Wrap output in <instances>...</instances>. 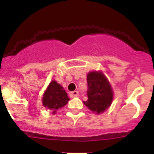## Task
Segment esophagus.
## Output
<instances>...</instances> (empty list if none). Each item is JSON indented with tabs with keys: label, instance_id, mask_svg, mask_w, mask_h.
I'll list each match as a JSON object with an SVG mask.
<instances>
[{
	"label": "esophagus",
	"instance_id": "1",
	"mask_svg": "<svg viewBox=\"0 0 154 154\" xmlns=\"http://www.w3.org/2000/svg\"><path fill=\"white\" fill-rule=\"evenodd\" d=\"M69 95L72 98L77 97V96H79V92L78 91H73V92H69Z\"/></svg>",
	"mask_w": 154,
	"mask_h": 154
}]
</instances>
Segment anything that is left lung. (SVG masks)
Returning <instances> with one entry per match:
<instances>
[{"mask_svg": "<svg viewBox=\"0 0 154 154\" xmlns=\"http://www.w3.org/2000/svg\"><path fill=\"white\" fill-rule=\"evenodd\" d=\"M88 100L84 104L94 112H103L111 105L113 97L109 82L102 72H92L87 75Z\"/></svg>", "mask_w": 154, "mask_h": 154, "instance_id": "1", "label": "left lung"}]
</instances>
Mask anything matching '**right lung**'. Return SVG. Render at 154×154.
Listing matches in <instances>:
<instances>
[{
    "instance_id": "add662e5",
    "label": "right lung",
    "mask_w": 154,
    "mask_h": 154,
    "mask_svg": "<svg viewBox=\"0 0 154 154\" xmlns=\"http://www.w3.org/2000/svg\"><path fill=\"white\" fill-rule=\"evenodd\" d=\"M69 100V98L63 88L55 81H52L44 93L42 103L45 107L53 110V113H55V110L65 106Z\"/></svg>"
}]
</instances>
